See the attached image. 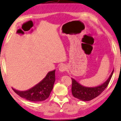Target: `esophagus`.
<instances>
[{
  "mask_svg": "<svg viewBox=\"0 0 121 121\" xmlns=\"http://www.w3.org/2000/svg\"><path fill=\"white\" fill-rule=\"evenodd\" d=\"M66 69H67V66H66V65L61 64L59 67V70L61 72H64L65 71H66Z\"/></svg>",
  "mask_w": 121,
  "mask_h": 121,
  "instance_id": "1",
  "label": "esophagus"
}]
</instances>
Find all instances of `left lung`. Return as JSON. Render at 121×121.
<instances>
[{
	"label": "left lung",
	"mask_w": 121,
	"mask_h": 121,
	"mask_svg": "<svg viewBox=\"0 0 121 121\" xmlns=\"http://www.w3.org/2000/svg\"><path fill=\"white\" fill-rule=\"evenodd\" d=\"M113 72L114 70L112 72L109 78L105 82L99 86L95 87H87V86H83L80 84L79 83L77 82L74 78H72V95L74 97L77 98L78 99L83 101H89L94 99L99 95L100 94H102L104 90L106 88L112 76Z\"/></svg>",
	"instance_id": "8db88e82"
}]
</instances>
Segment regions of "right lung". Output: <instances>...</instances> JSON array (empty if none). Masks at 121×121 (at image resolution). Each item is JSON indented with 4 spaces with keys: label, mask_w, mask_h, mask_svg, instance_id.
<instances>
[{
    "label": "right lung",
    "mask_w": 121,
    "mask_h": 121,
    "mask_svg": "<svg viewBox=\"0 0 121 121\" xmlns=\"http://www.w3.org/2000/svg\"><path fill=\"white\" fill-rule=\"evenodd\" d=\"M55 81V70L48 73L40 82L26 91H19L12 88L22 98L32 102L43 101L49 97Z\"/></svg>",
    "instance_id": "1"
}]
</instances>
